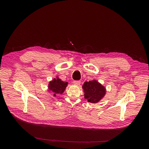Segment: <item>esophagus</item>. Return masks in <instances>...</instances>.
Returning a JSON list of instances; mask_svg holds the SVG:
<instances>
[{
	"instance_id": "esophagus-1",
	"label": "esophagus",
	"mask_w": 149,
	"mask_h": 149,
	"mask_svg": "<svg viewBox=\"0 0 149 149\" xmlns=\"http://www.w3.org/2000/svg\"><path fill=\"white\" fill-rule=\"evenodd\" d=\"M80 83H81V81H73V84H75V85H79V84H80Z\"/></svg>"
}]
</instances>
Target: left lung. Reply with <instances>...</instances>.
<instances>
[{"instance_id": "obj_1", "label": "left lung", "mask_w": 149, "mask_h": 149, "mask_svg": "<svg viewBox=\"0 0 149 149\" xmlns=\"http://www.w3.org/2000/svg\"><path fill=\"white\" fill-rule=\"evenodd\" d=\"M83 89L84 91V98L91 103L100 101L106 94L105 88L95 80L85 82Z\"/></svg>"}]
</instances>
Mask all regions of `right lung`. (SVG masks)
Masks as SVG:
<instances>
[{
	"label": "right lung",
	"mask_w": 149,
	"mask_h": 149,
	"mask_svg": "<svg viewBox=\"0 0 149 149\" xmlns=\"http://www.w3.org/2000/svg\"><path fill=\"white\" fill-rule=\"evenodd\" d=\"M67 85V82L65 83L59 78L54 79L52 81H50L49 83V91L53 93V96L55 97L58 94H62L64 92Z\"/></svg>",
	"instance_id": "right-lung-1"
}]
</instances>
